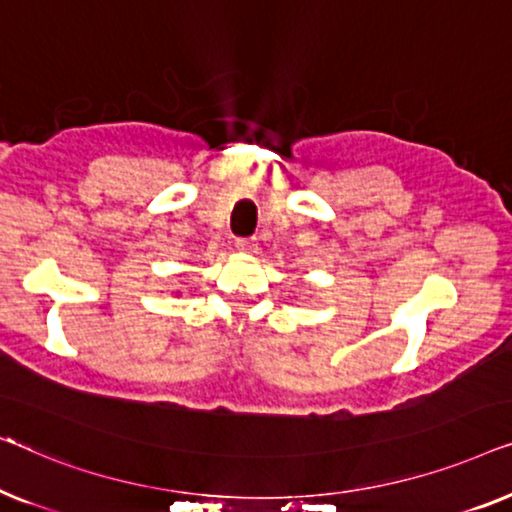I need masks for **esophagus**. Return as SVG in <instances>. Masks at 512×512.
Masks as SVG:
<instances>
[{"label":"esophagus","instance_id":"34e87169","mask_svg":"<svg viewBox=\"0 0 512 512\" xmlns=\"http://www.w3.org/2000/svg\"><path fill=\"white\" fill-rule=\"evenodd\" d=\"M255 248H257L255 236H241V239H236V250H241V253H255Z\"/></svg>","mask_w":512,"mask_h":512}]
</instances>
